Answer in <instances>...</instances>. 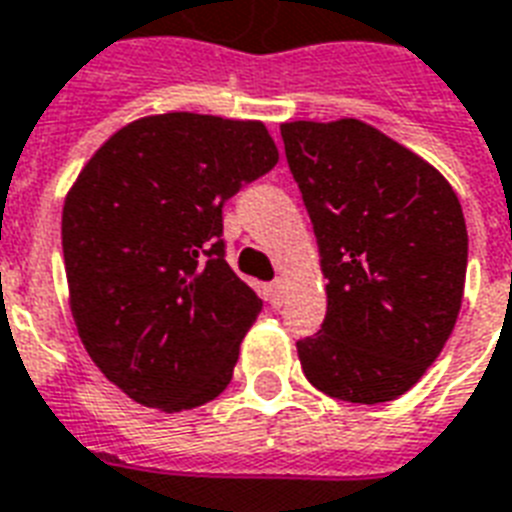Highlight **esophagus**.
Wrapping results in <instances>:
<instances>
[{"mask_svg":"<svg viewBox=\"0 0 512 512\" xmlns=\"http://www.w3.org/2000/svg\"><path fill=\"white\" fill-rule=\"evenodd\" d=\"M267 299H269V304H272V307H280V304H283V299H285V283H283V280H275V283H269Z\"/></svg>","mask_w":512,"mask_h":512,"instance_id":"1","label":"esophagus"}]
</instances>
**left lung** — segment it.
<instances>
[{
    "label": "left lung",
    "mask_w": 512,
    "mask_h": 512,
    "mask_svg": "<svg viewBox=\"0 0 512 512\" xmlns=\"http://www.w3.org/2000/svg\"><path fill=\"white\" fill-rule=\"evenodd\" d=\"M280 136L328 277L326 320L296 342L301 371L336 400H395L457 323L462 205L433 165L366 122H285Z\"/></svg>",
    "instance_id": "left-lung-1"
}]
</instances>
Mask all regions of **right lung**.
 <instances>
[{"label": "right lung", "instance_id": "add662e5", "mask_svg": "<svg viewBox=\"0 0 512 512\" xmlns=\"http://www.w3.org/2000/svg\"><path fill=\"white\" fill-rule=\"evenodd\" d=\"M277 165L261 122L157 114L90 157L63 205L85 350L141 406L181 411L232 382L261 299L227 264L224 202Z\"/></svg>", "mask_w": 512, "mask_h": 512}]
</instances>
